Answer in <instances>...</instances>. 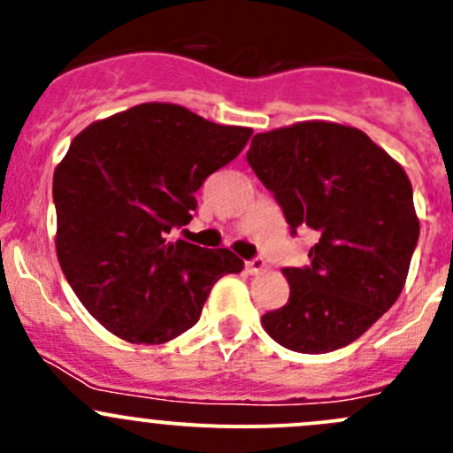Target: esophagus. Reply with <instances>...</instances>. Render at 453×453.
Instances as JSON below:
<instances>
[{
	"mask_svg": "<svg viewBox=\"0 0 453 453\" xmlns=\"http://www.w3.org/2000/svg\"><path fill=\"white\" fill-rule=\"evenodd\" d=\"M245 269H248L252 276H256V273H263L265 272V260L263 258L250 260V263H245Z\"/></svg>",
	"mask_w": 453,
	"mask_h": 453,
	"instance_id": "1",
	"label": "esophagus"
}]
</instances>
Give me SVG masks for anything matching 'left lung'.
I'll return each mask as SVG.
<instances>
[{
	"label": "left lung",
	"mask_w": 453,
	"mask_h": 453,
	"mask_svg": "<svg viewBox=\"0 0 453 453\" xmlns=\"http://www.w3.org/2000/svg\"><path fill=\"white\" fill-rule=\"evenodd\" d=\"M248 162L291 230L318 234L309 265L282 269L289 300L260 318L263 328L296 353L349 346L408 278L418 217L403 166L364 131L328 120L256 134Z\"/></svg>",
	"instance_id": "1"
}]
</instances>
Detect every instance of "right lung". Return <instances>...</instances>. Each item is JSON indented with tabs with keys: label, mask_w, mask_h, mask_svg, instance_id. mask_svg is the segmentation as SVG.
Returning <instances> with one entry per match:
<instances>
[{
	"label": "right lung",
	"mask_w": 453,
	"mask_h": 453,
	"mask_svg": "<svg viewBox=\"0 0 453 453\" xmlns=\"http://www.w3.org/2000/svg\"><path fill=\"white\" fill-rule=\"evenodd\" d=\"M252 138L173 103H142L85 127L54 171L57 256L83 307L131 344H164L199 319L227 248L173 241L205 177Z\"/></svg>",
	"instance_id": "1"
}]
</instances>
